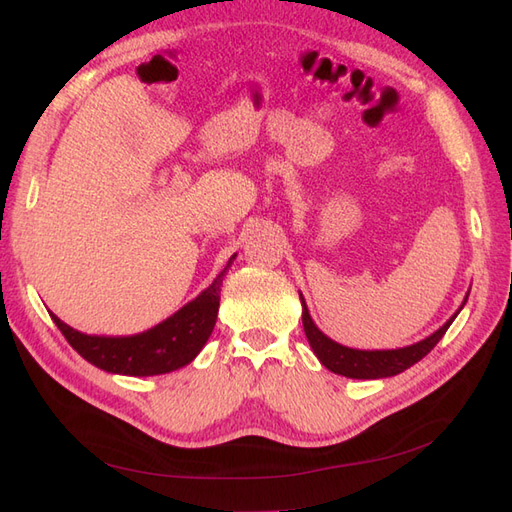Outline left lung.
Segmentation results:
<instances>
[{
  "label": "left lung",
  "instance_id": "left-lung-1",
  "mask_svg": "<svg viewBox=\"0 0 512 512\" xmlns=\"http://www.w3.org/2000/svg\"><path fill=\"white\" fill-rule=\"evenodd\" d=\"M299 297H301V305H303V329L307 335V342H309V346H312L320 363L327 369H331L333 374L356 378V380H378V378L397 376L404 369L421 361L423 356H427L433 350V346L440 342L442 335L448 331V327H451L453 320L457 318V314L461 312L463 305H466V301H468V297L463 299L455 316L451 320H446L436 333L425 337L423 342L406 346V348H397V350H354V348H346L342 344H337L331 337L324 335L314 324L312 316H309L301 292H299Z\"/></svg>",
  "mask_w": 512,
  "mask_h": 512
}]
</instances>
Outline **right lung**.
<instances>
[{
	"mask_svg": "<svg viewBox=\"0 0 512 512\" xmlns=\"http://www.w3.org/2000/svg\"><path fill=\"white\" fill-rule=\"evenodd\" d=\"M232 260L235 256H230L224 271H220L213 284L200 292L194 301L143 333L128 337L85 335L61 322L53 312L51 318L68 339V344L91 365L111 371V374L138 378L168 374V371L192 363L207 344L215 320H218L220 288Z\"/></svg>",
	"mask_w": 512,
	"mask_h": 512,
	"instance_id": "right-lung-1",
	"label": "right lung"
}]
</instances>
